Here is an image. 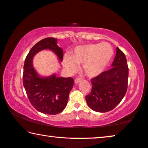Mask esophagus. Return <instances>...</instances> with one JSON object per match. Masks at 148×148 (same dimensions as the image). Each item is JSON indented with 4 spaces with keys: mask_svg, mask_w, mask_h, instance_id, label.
I'll use <instances>...</instances> for the list:
<instances>
[{
    "mask_svg": "<svg viewBox=\"0 0 148 148\" xmlns=\"http://www.w3.org/2000/svg\"><path fill=\"white\" fill-rule=\"evenodd\" d=\"M82 82V79H80V78H76L75 79V80H74V82H75V84H79V83H80Z\"/></svg>",
    "mask_w": 148,
    "mask_h": 148,
    "instance_id": "esophagus-1",
    "label": "esophagus"
}]
</instances>
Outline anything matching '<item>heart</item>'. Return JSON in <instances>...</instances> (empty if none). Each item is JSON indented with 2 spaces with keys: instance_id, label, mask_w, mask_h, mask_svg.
I'll return each instance as SVG.
<instances>
[{
  "instance_id": "1",
  "label": "heart",
  "mask_w": 148,
  "mask_h": 148,
  "mask_svg": "<svg viewBox=\"0 0 148 148\" xmlns=\"http://www.w3.org/2000/svg\"><path fill=\"white\" fill-rule=\"evenodd\" d=\"M114 56L112 46L107 42L88 44L78 46L71 57L65 55L63 65L69 72H75L76 64H82V70L89 78H96L102 74Z\"/></svg>"
}]
</instances>
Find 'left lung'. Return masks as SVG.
Here are the masks:
<instances>
[{"mask_svg":"<svg viewBox=\"0 0 148 148\" xmlns=\"http://www.w3.org/2000/svg\"><path fill=\"white\" fill-rule=\"evenodd\" d=\"M112 67L92 79V91L86 96V101L94 111H111L122 101L126 93L128 66L125 54L118 47Z\"/></svg>","mask_w":148,"mask_h":148,"instance_id":"left-lung-1","label":"left lung"}]
</instances>
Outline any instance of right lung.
Wrapping results in <instances>:
<instances>
[{
    "instance_id": "right-lung-1",
    "label": "right lung",
    "mask_w": 148,
    "mask_h": 148,
    "mask_svg": "<svg viewBox=\"0 0 148 148\" xmlns=\"http://www.w3.org/2000/svg\"><path fill=\"white\" fill-rule=\"evenodd\" d=\"M49 50L54 53L60 62L62 61L63 50L57 45V39L46 38L41 40L30 49L24 64L23 85L30 102L41 113L55 115L66 106L70 92L73 88L72 78L40 76L33 66V58L37 53Z\"/></svg>"
}]
</instances>
